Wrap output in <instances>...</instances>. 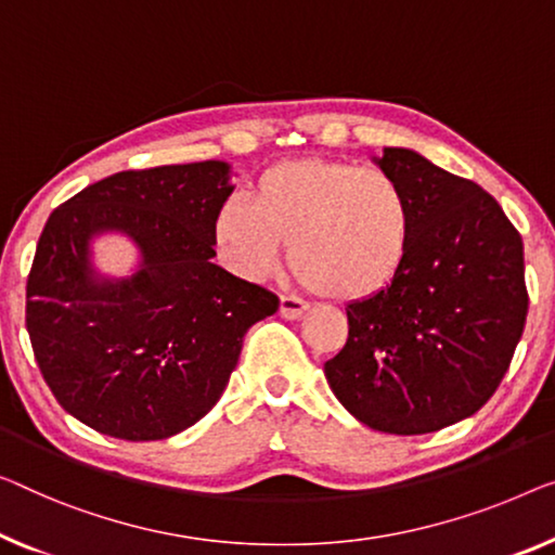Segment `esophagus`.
Returning <instances> with one entry per match:
<instances>
[{
  "label": "esophagus",
  "mask_w": 555,
  "mask_h": 555,
  "mask_svg": "<svg viewBox=\"0 0 555 555\" xmlns=\"http://www.w3.org/2000/svg\"><path fill=\"white\" fill-rule=\"evenodd\" d=\"M306 309H309V304L299 299V296L294 294L281 296V317L284 319H299Z\"/></svg>",
  "instance_id": "obj_1"
}]
</instances>
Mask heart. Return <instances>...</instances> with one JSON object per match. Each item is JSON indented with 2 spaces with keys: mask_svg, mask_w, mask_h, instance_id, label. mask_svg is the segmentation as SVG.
<instances>
[{
  "mask_svg": "<svg viewBox=\"0 0 555 555\" xmlns=\"http://www.w3.org/2000/svg\"><path fill=\"white\" fill-rule=\"evenodd\" d=\"M217 244L246 279L279 267L288 244L294 274L331 299H369L406 267L413 206L406 186L384 169L296 159L267 169L254 204L231 196L217 214Z\"/></svg>",
  "mask_w": 555,
  "mask_h": 555,
  "instance_id": "b5f03b06",
  "label": "heart"
}]
</instances>
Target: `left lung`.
Returning <instances> with one entry per match:
<instances>
[{
	"instance_id": "1",
	"label": "left lung",
	"mask_w": 555,
	"mask_h": 555,
	"mask_svg": "<svg viewBox=\"0 0 555 555\" xmlns=\"http://www.w3.org/2000/svg\"><path fill=\"white\" fill-rule=\"evenodd\" d=\"M376 164L411 196V254L391 286L346 306L349 338L324 374L376 431H441L474 416L511 366L528 313L524 242L470 179L411 149Z\"/></svg>"
}]
</instances>
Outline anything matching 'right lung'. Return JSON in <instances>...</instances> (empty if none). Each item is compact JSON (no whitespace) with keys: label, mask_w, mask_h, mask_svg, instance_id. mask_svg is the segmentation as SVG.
Masks as SVG:
<instances>
[{"label":"right lung","mask_w":555,"mask_h":555,"mask_svg":"<svg viewBox=\"0 0 555 555\" xmlns=\"http://www.w3.org/2000/svg\"><path fill=\"white\" fill-rule=\"evenodd\" d=\"M231 194L224 162L129 169L89 184L47 219L27 279V331L60 406L99 434L159 441L224 393L244 334L279 309L269 288L211 261ZM121 230L143 269L96 282L88 238Z\"/></svg>","instance_id":"add662e5"}]
</instances>
